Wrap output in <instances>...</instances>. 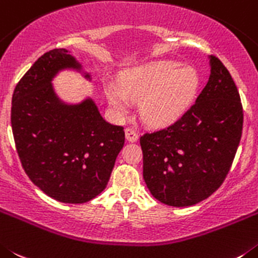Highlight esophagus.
Returning a JSON list of instances; mask_svg holds the SVG:
<instances>
[{
  "instance_id": "34e87169",
  "label": "esophagus",
  "mask_w": 258,
  "mask_h": 258,
  "mask_svg": "<svg viewBox=\"0 0 258 258\" xmlns=\"http://www.w3.org/2000/svg\"><path fill=\"white\" fill-rule=\"evenodd\" d=\"M124 134H126L127 141H130V143H135V141H138L139 135H138V132L135 131V130L127 127V128L124 130Z\"/></svg>"
}]
</instances>
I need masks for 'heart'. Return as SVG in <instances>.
Returning a JSON list of instances; mask_svg holds the SVG:
<instances>
[{"label":"heart","mask_w":258,"mask_h":258,"mask_svg":"<svg viewBox=\"0 0 258 258\" xmlns=\"http://www.w3.org/2000/svg\"><path fill=\"white\" fill-rule=\"evenodd\" d=\"M196 69L177 62L161 61L130 72L122 86L108 82L104 92L114 112L124 115L132 101L140 104V115L153 127L175 123L189 110L199 90Z\"/></svg>","instance_id":"obj_1"}]
</instances>
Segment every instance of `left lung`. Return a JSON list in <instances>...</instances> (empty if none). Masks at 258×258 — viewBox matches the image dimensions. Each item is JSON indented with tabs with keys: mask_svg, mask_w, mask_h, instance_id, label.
Masks as SVG:
<instances>
[{
	"mask_svg": "<svg viewBox=\"0 0 258 258\" xmlns=\"http://www.w3.org/2000/svg\"><path fill=\"white\" fill-rule=\"evenodd\" d=\"M210 66L194 105L175 123L140 138L145 184L167 206L189 207L213 194L230 171L242 138L238 89L213 55Z\"/></svg>",
	"mask_w": 258,
	"mask_h": 258,
	"instance_id": "left-lung-1",
	"label": "left lung"
}]
</instances>
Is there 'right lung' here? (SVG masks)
Masks as SVG:
<instances>
[{"mask_svg":"<svg viewBox=\"0 0 258 258\" xmlns=\"http://www.w3.org/2000/svg\"><path fill=\"white\" fill-rule=\"evenodd\" d=\"M66 69L82 72L66 48L38 57L14 90L11 127L32 182L62 203H86L106 187L124 131L101 117L91 97L67 104L57 96L52 80Z\"/></svg>","mask_w":258,"mask_h":258,"instance_id":"obj_1","label":"right lung"}]
</instances>
